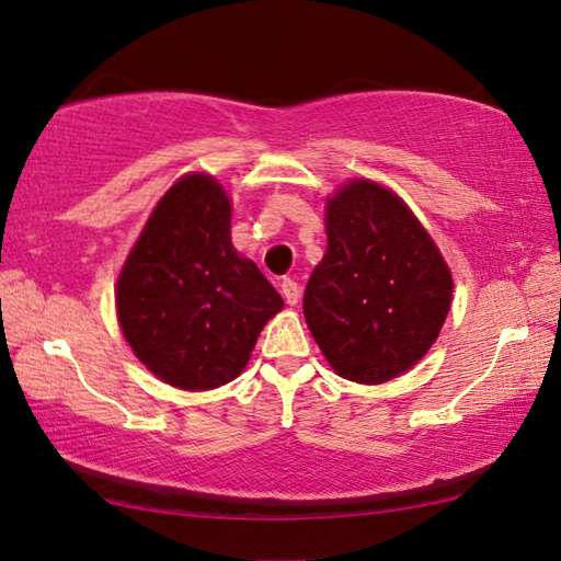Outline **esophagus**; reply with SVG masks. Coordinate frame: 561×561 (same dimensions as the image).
Wrapping results in <instances>:
<instances>
[{
	"label": "esophagus",
	"mask_w": 561,
	"mask_h": 561,
	"mask_svg": "<svg viewBox=\"0 0 561 561\" xmlns=\"http://www.w3.org/2000/svg\"><path fill=\"white\" fill-rule=\"evenodd\" d=\"M279 291L284 296V301H287L289 306H296V304H299V299H301V289H299V284H296L294 279H284L279 284Z\"/></svg>",
	"instance_id": "34e87169"
}]
</instances>
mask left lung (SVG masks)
Here are the masks:
<instances>
[{"label": "left lung", "mask_w": 561, "mask_h": 561, "mask_svg": "<svg viewBox=\"0 0 561 561\" xmlns=\"http://www.w3.org/2000/svg\"><path fill=\"white\" fill-rule=\"evenodd\" d=\"M328 248L304 316L337 376L380 386L432 350L453 301V274L398 193L350 178L325 199Z\"/></svg>", "instance_id": "left-lung-1"}]
</instances>
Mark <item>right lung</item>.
<instances>
[{
  "mask_svg": "<svg viewBox=\"0 0 561 561\" xmlns=\"http://www.w3.org/2000/svg\"><path fill=\"white\" fill-rule=\"evenodd\" d=\"M233 202L217 178H178L151 209L115 282L123 337L149 371L202 392L243 374L284 301L231 243Z\"/></svg>",
  "mask_w": 561,
  "mask_h": 561,
  "instance_id": "1",
  "label": "right lung"
}]
</instances>
